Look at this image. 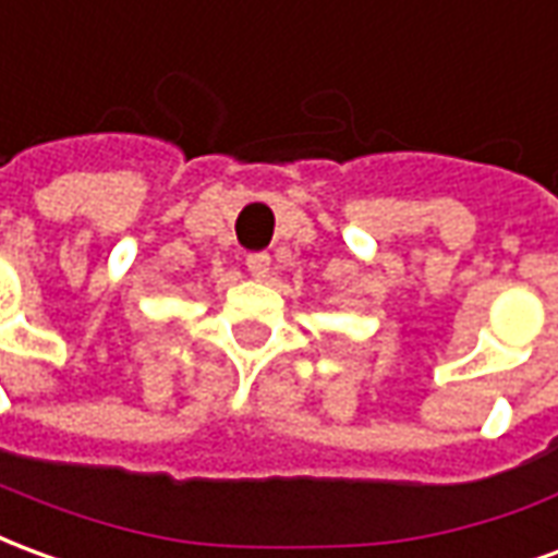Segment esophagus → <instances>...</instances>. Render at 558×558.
<instances>
[{
  "label": "esophagus",
  "mask_w": 558,
  "mask_h": 558,
  "mask_svg": "<svg viewBox=\"0 0 558 558\" xmlns=\"http://www.w3.org/2000/svg\"><path fill=\"white\" fill-rule=\"evenodd\" d=\"M244 266L251 271V278L256 280H266L268 271H271V256L268 254H251L244 259Z\"/></svg>",
  "instance_id": "obj_1"
}]
</instances>
